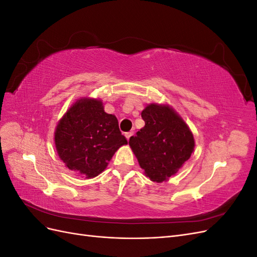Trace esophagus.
Wrapping results in <instances>:
<instances>
[{"mask_svg":"<svg viewBox=\"0 0 257 257\" xmlns=\"http://www.w3.org/2000/svg\"><path fill=\"white\" fill-rule=\"evenodd\" d=\"M133 134H134V132H127V133H125V137L127 141H130V138L133 136Z\"/></svg>","mask_w":257,"mask_h":257,"instance_id":"34e87169","label":"esophagus"}]
</instances>
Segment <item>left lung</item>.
<instances>
[{
	"instance_id": "left-lung-1",
	"label": "left lung",
	"mask_w": 257,
	"mask_h": 257,
	"mask_svg": "<svg viewBox=\"0 0 257 257\" xmlns=\"http://www.w3.org/2000/svg\"><path fill=\"white\" fill-rule=\"evenodd\" d=\"M142 118L145 126L130 138L128 144L145 175L161 183L190 159L195 142L190 127L168 105H148Z\"/></svg>"
}]
</instances>
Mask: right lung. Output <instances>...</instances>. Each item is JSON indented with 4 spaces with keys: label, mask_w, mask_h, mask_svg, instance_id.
I'll use <instances>...</instances> for the list:
<instances>
[{
    "label": "right lung",
    "mask_w": 257,
    "mask_h": 257,
    "mask_svg": "<svg viewBox=\"0 0 257 257\" xmlns=\"http://www.w3.org/2000/svg\"><path fill=\"white\" fill-rule=\"evenodd\" d=\"M54 144L68 169L90 179L104 172L114 152L127 141L115 115L105 112L102 100L82 97L59 121Z\"/></svg>",
    "instance_id": "add662e5"
}]
</instances>
